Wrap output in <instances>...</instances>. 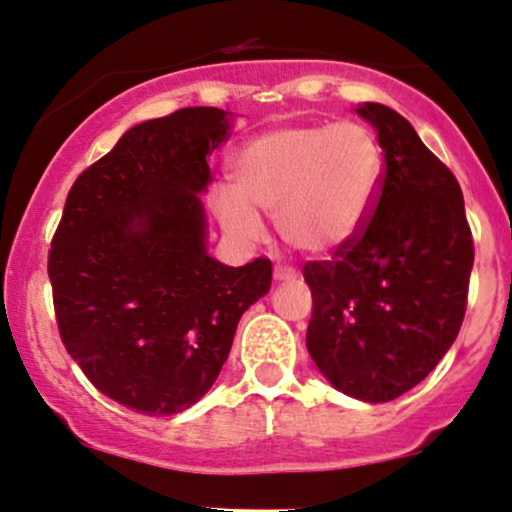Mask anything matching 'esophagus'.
<instances>
[{
    "label": "esophagus",
    "mask_w": 512,
    "mask_h": 512,
    "mask_svg": "<svg viewBox=\"0 0 512 512\" xmlns=\"http://www.w3.org/2000/svg\"><path fill=\"white\" fill-rule=\"evenodd\" d=\"M274 278H276V281H295L297 271L293 267H288V264H276Z\"/></svg>",
    "instance_id": "34e87169"
}]
</instances>
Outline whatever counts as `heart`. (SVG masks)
<instances>
[{"label": "heart", "mask_w": 512, "mask_h": 512, "mask_svg": "<svg viewBox=\"0 0 512 512\" xmlns=\"http://www.w3.org/2000/svg\"><path fill=\"white\" fill-rule=\"evenodd\" d=\"M383 174V146L364 122H307L248 141L234 160L236 193L219 189L212 203L234 238H257L262 212L295 252L321 257L359 236Z\"/></svg>", "instance_id": "b5f03b06"}]
</instances>
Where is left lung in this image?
<instances>
[{
    "label": "left lung",
    "instance_id": "left-lung-1",
    "mask_svg": "<svg viewBox=\"0 0 512 512\" xmlns=\"http://www.w3.org/2000/svg\"><path fill=\"white\" fill-rule=\"evenodd\" d=\"M357 113L378 129L383 186L354 241L304 264L307 349L333 387L378 404L416 387L454 345L475 245L454 172L411 122L380 103Z\"/></svg>",
    "mask_w": 512,
    "mask_h": 512
}]
</instances>
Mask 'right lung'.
<instances>
[{
    "instance_id": "right-lung-1",
    "label": "right lung",
    "mask_w": 512,
    "mask_h": 512,
    "mask_svg": "<svg viewBox=\"0 0 512 512\" xmlns=\"http://www.w3.org/2000/svg\"><path fill=\"white\" fill-rule=\"evenodd\" d=\"M229 129V113L205 106L132 127L75 179L51 238L63 345L96 390L146 416L196 404L269 293L267 257L226 267L205 250L198 193Z\"/></svg>"
}]
</instances>
